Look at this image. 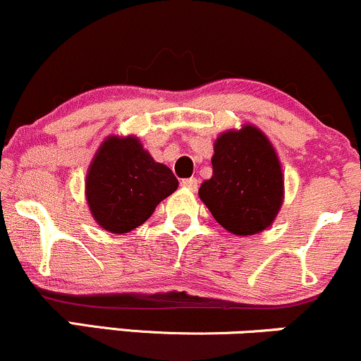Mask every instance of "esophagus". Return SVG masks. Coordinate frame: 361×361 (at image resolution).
<instances>
[{
  "label": "esophagus",
  "instance_id": "obj_1",
  "mask_svg": "<svg viewBox=\"0 0 361 361\" xmlns=\"http://www.w3.org/2000/svg\"><path fill=\"white\" fill-rule=\"evenodd\" d=\"M180 185H182V188L189 189V191H196V189H197V179H194V177H189V179H182Z\"/></svg>",
  "mask_w": 361,
  "mask_h": 361
}]
</instances>
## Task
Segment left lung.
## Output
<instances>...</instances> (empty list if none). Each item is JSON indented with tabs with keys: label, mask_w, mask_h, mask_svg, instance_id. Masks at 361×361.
<instances>
[{
	"label": "left lung",
	"mask_w": 361,
	"mask_h": 361,
	"mask_svg": "<svg viewBox=\"0 0 361 361\" xmlns=\"http://www.w3.org/2000/svg\"><path fill=\"white\" fill-rule=\"evenodd\" d=\"M212 164L200 197L214 220L235 235L268 228L283 202L281 167L268 137L254 126L226 131L214 143Z\"/></svg>",
	"instance_id": "left-lung-1"
}]
</instances>
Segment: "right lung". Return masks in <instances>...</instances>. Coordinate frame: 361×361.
I'll list each match as a JSON object with an SVG mask.
<instances>
[{
	"label": "right lung",
	"mask_w": 361,
	"mask_h": 361,
	"mask_svg": "<svg viewBox=\"0 0 361 361\" xmlns=\"http://www.w3.org/2000/svg\"><path fill=\"white\" fill-rule=\"evenodd\" d=\"M179 180L167 165L145 152L136 137H109L87 176V201L93 218L112 233H126L152 216Z\"/></svg>",
	"instance_id": "add662e5"
}]
</instances>
